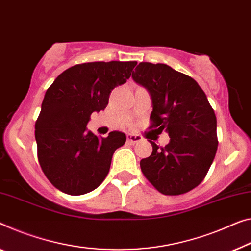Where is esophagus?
I'll use <instances>...</instances> for the list:
<instances>
[{"instance_id": "obj_1", "label": "esophagus", "mask_w": 251, "mask_h": 251, "mask_svg": "<svg viewBox=\"0 0 251 251\" xmlns=\"http://www.w3.org/2000/svg\"><path fill=\"white\" fill-rule=\"evenodd\" d=\"M126 140H128L129 144H138L142 140V138L139 136V134H132V133H128L126 134Z\"/></svg>"}]
</instances>
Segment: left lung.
Returning <instances> with one entry per match:
<instances>
[{
    "instance_id": "obj_1",
    "label": "left lung",
    "mask_w": 251,
    "mask_h": 251,
    "mask_svg": "<svg viewBox=\"0 0 251 251\" xmlns=\"http://www.w3.org/2000/svg\"><path fill=\"white\" fill-rule=\"evenodd\" d=\"M134 82L151 95L149 129L166 130L168 145L155 142L140 167L152 186L165 195H180L202 182L218 149L217 117L203 90L192 77L165 64L140 63Z\"/></svg>"
}]
</instances>
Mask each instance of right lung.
Listing matches in <instances>:
<instances>
[{
    "mask_svg": "<svg viewBox=\"0 0 251 251\" xmlns=\"http://www.w3.org/2000/svg\"><path fill=\"white\" fill-rule=\"evenodd\" d=\"M137 61H95L61 73L46 92L36 121L38 160L56 188L69 195L95 190L110 171L115 150L126 137L112 131L99 138L86 125L104 110L114 87L129 79Z\"/></svg>",
    "mask_w": 251,
    "mask_h": 251,
    "instance_id": "obj_1",
    "label": "right lung"
}]
</instances>
